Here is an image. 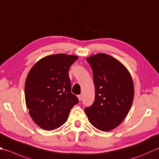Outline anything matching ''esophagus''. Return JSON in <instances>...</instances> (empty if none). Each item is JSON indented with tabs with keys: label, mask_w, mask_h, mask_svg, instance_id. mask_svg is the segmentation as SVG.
I'll use <instances>...</instances> for the list:
<instances>
[{
	"label": "esophagus",
	"mask_w": 159,
	"mask_h": 159,
	"mask_svg": "<svg viewBox=\"0 0 159 159\" xmlns=\"http://www.w3.org/2000/svg\"><path fill=\"white\" fill-rule=\"evenodd\" d=\"M78 98H79V101H80L82 100V98H83V96L81 95V94H80V95H79L78 96Z\"/></svg>",
	"instance_id": "1"
}]
</instances>
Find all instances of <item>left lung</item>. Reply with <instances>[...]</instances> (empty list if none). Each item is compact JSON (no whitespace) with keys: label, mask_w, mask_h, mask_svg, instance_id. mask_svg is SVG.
<instances>
[{"label":"left lung","mask_w":159,"mask_h":159,"mask_svg":"<svg viewBox=\"0 0 159 159\" xmlns=\"http://www.w3.org/2000/svg\"><path fill=\"white\" fill-rule=\"evenodd\" d=\"M86 60L92 70L95 98L85 112L96 128L110 131L120 125L131 107L132 79L126 67L111 56L98 54Z\"/></svg>","instance_id":"1"}]
</instances>
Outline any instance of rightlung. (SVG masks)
<instances>
[{"mask_svg": "<svg viewBox=\"0 0 159 159\" xmlns=\"http://www.w3.org/2000/svg\"><path fill=\"white\" fill-rule=\"evenodd\" d=\"M79 57L67 54L46 57L34 65L27 76L25 96L33 120L42 129L63 125L79 98L71 92L69 70Z\"/></svg>", "mask_w": 159, "mask_h": 159, "instance_id": "obj_1", "label": "right lung"}]
</instances>
